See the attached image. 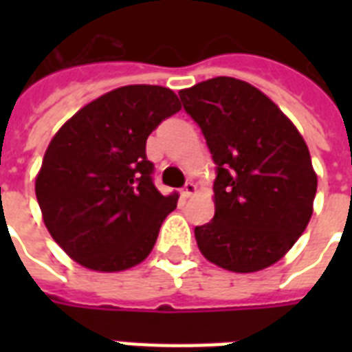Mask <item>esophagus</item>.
Wrapping results in <instances>:
<instances>
[{"mask_svg":"<svg viewBox=\"0 0 352 352\" xmlns=\"http://www.w3.org/2000/svg\"><path fill=\"white\" fill-rule=\"evenodd\" d=\"M195 192H197V186H195L193 182H186V184H184V188L181 190V195L184 199H188V197H192Z\"/></svg>","mask_w":352,"mask_h":352,"instance_id":"34e87169","label":"esophagus"}]
</instances>
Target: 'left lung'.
<instances>
[{"label": "left lung", "mask_w": 352, "mask_h": 352, "mask_svg": "<svg viewBox=\"0 0 352 352\" xmlns=\"http://www.w3.org/2000/svg\"><path fill=\"white\" fill-rule=\"evenodd\" d=\"M215 162L214 219L195 226L199 250L232 272L279 261L309 225L318 177L296 126L254 85L217 76L182 89Z\"/></svg>", "instance_id": "obj_1"}]
</instances>
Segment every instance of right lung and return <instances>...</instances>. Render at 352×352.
Masks as SVG:
<instances>
[{
  "label": "right lung",
  "instance_id": "right-lung-1",
  "mask_svg": "<svg viewBox=\"0 0 352 352\" xmlns=\"http://www.w3.org/2000/svg\"><path fill=\"white\" fill-rule=\"evenodd\" d=\"M181 111L160 85H126L82 107L49 144L36 199L52 239L80 265L118 272L144 261L177 193L153 184L146 140Z\"/></svg>",
  "mask_w": 352,
  "mask_h": 352
}]
</instances>
